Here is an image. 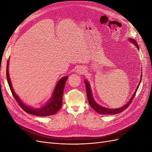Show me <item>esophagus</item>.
Masks as SVG:
<instances>
[{
	"instance_id": "obj_1",
	"label": "esophagus",
	"mask_w": 152,
	"mask_h": 152,
	"mask_svg": "<svg viewBox=\"0 0 152 152\" xmlns=\"http://www.w3.org/2000/svg\"><path fill=\"white\" fill-rule=\"evenodd\" d=\"M77 73H79V75H82V74H84L85 73V68L84 67H79L77 69Z\"/></svg>"
}]
</instances>
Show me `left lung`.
<instances>
[{
  "instance_id": "obj_1",
  "label": "left lung",
  "mask_w": 152,
  "mask_h": 152,
  "mask_svg": "<svg viewBox=\"0 0 152 152\" xmlns=\"http://www.w3.org/2000/svg\"><path fill=\"white\" fill-rule=\"evenodd\" d=\"M130 40L132 41V43H134L136 45L137 49H139V46H138V45H137V42H136V40H133V39H130ZM141 78H142V76L141 77V80H141ZM140 82H141V81L140 82V84H138V86H137V89H136V91L134 92V94H133V96H132V98H131L129 102L127 103V104H126V105H124V107H121L120 108L108 109V108H106L101 107L100 105H98L97 103H96L94 102V99L93 98V96H92L91 90V88H90L89 84L88 83V82L86 81L85 82V84H86V93H87V99H88L89 104H90L91 107L95 110L96 112H98V113H100V114H103V115H115V114H117V113H121L122 112L124 111V110H125L126 109H127V108H128L130 104L131 103L133 98H134V96L136 95V91H137V89H138V87L140 86Z\"/></svg>"
}]
</instances>
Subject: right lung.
I'll list each match as a JSON object with an SVG mask.
<instances>
[{"instance_id": "1", "label": "right lung", "mask_w": 152, "mask_h": 152, "mask_svg": "<svg viewBox=\"0 0 152 152\" xmlns=\"http://www.w3.org/2000/svg\"><path fill=\"white\" fill-rule=\"evenodd\" d=\"M8 65H9V60L7 61V68H6V77H7V80L9 86H10V88L11 89V91L14 98L16 99V101L18 103V104H19L20 107L25 112L31 115H35L42 116V117L52 115H54L56 113H57V112L61 108L62 106L63 94L64 87H65L66 81L68 79L67 77H64L61 78V80L58 82V84H56V87H55L54 88L53 96L46 105H45L44 107L39 109L32 108L23 104V103L20 99L19 97H18V96L15 94L11 83L10 76H9Z\"/></svg>"}]
</instances>
